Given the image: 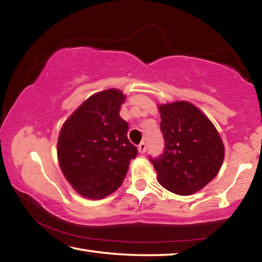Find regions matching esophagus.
I'll use <instances>...</instances> for the list:
<instances>
[{
    "mask_svg": "<svg viewBox=\"0 0 262 262\" xmlns=\"http://www.w3.org/2000/svg\"><path fill=\"white\" fill-rule=\"evenodd\" d=\"M137 150H139L140 154H144L147 151V144H145L144 142H142V143L139 144V147H137Z\"/></svg>",
    "mask_w": 262,
    "mask_h": 262,
    "instance_id": "obj_1",
    "label": "esophagus"
}]
</instances>
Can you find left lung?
I'll return each mask as SVG.
<instances>
[{"label": "left lung", "mask_w": 262, "mask_h": 262, "mask_svg": "<svg viewBox=\"0 0 262 262\" xmlns=\"http://www.w3.org/2000/svg\"><path fill=\"white\" fill-rule=\"evenodd\" d=\"M164 152L151 158L158 183L178 195L202 189L219 173L224 145L219 132L200 110L188 101L158 106Z\"/></svg>", "instance_id": "8db88e82"}]
</instances>
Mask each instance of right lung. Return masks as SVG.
Returning <instances> with one entry per match:
<instances>
[{
    "label": "right lung",
    "instance_id": "right-lung-1",
    "mask_svg": "<svg viewBox=\"0 0 262 262\" xmlns=\"http://www.w3.org/2000/svg\"><path fill=\"white\" fill-rule=\"evenodd\" d=\"M126 96L117 89L88 98L61 128L57 158L62 172L78 194L103 199L120 187L137 149L127 137L120 117Z\"/></svg>",
    "mask_w": 262,
    "mask_h": 262
}]
</instances>
